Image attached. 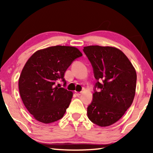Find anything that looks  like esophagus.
Instances as JSON below:
<instances>
[{"label":"esophagus","instance_id":"1","mask_svg":"<svg viewBox=\"0 0 153 153\" xmlns=\"http://www.w3.org/2000/svg\"><path fill=\"white\" fill-rule=\"evenodd\" d=\"M75 94H76L77 96V97H79V96L81 94V92H79L76 91V92H75Z\"/></svg>","mask_w":153,"mask_h":153}]
</instances>
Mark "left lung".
<instances>
[{
  "instance_id": "8db88e82",
  "label": "left lung",
  "mask_w": 153,
  "mask_h": 153,
  "mask_svg": "<svg viewBox=\"0 0 153 153\" xmlns=\"http://www.w3.org/2000/svg\"><path fill=\"white\" fill-rule=\"evenodd\" d=\"M97 82L93 100L87 108L88 117L100 127L109 126L122 117L136 93V72L122 51L112 46H84ZM98 80H102L100 83Z\"/></svg>"
}]
</instances>
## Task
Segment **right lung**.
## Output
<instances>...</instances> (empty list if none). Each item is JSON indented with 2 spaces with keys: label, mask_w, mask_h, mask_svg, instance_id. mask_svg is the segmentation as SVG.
I'll return each mask as SVG.
<instances>
[{
  "label": "right lung",
  "mask_w": 153,
  "mask_h": 153,
  "mask_svg": "<svg viewBox=\"0 0 153 153\" xmlns=\"http://www.w3.org/2000/svg\"><path fill=\"white\" fill-rule=\"evenodd\" d=\"M81 56L78 48L58 45L38 50L27 61L19 76V94L36 120L48 124L63 117L73 92L56 84L60 79L65 84V73Z\"/></svg>",
  "instance_id": "obj_1"
}]
</instances>
